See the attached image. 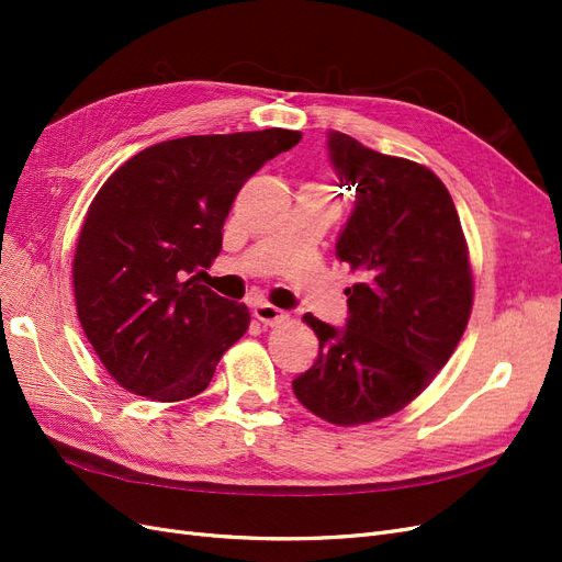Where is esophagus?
Segmentation results:
<instances>
[{
  "label": "esophagus",
  "mask_w": 562,
  "mask_h": 562,
  "mask_svg": "<svg viewBox=\"0 0 562 562\" xmlns=\"http://www.w3.org/2000/svg\"><path fill=\"white\" fill-rule=\"evenodd\" d=\"M252 316L258 318L262 326H279V323L288 318V314L274 307V304H252Z\"/></svg>",
  "instance_id": "esophagus-1"
}]
</instances>
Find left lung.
<instances>
[{"label":"left lung","mask_w":562,"mask_h":562,"mask_svg":"<svg viewBox=\"0 0 562 562\" xmlns=\"http://www.w3.org/2000/svg\"><path fill=\"white\" fill-rule=\"evenodd\" d=\"M330 157L353 213L337 260L359 279L335 330L312 314L316 363L293 382L297 401L335 427L396 415L427 389L462 339L473 271L448 187L431 168L330 133Z\"/></svg>","instance_id":"1"}]
</instances>
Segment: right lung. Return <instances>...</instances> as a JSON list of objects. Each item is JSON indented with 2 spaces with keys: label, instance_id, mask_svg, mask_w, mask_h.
I'll list each match as a JSON object with an SVG mask.
<instances>
[{
  "label": "right lung",
  "instance_id": "obj_1",
  "mask_svg": "<svg viewBox=\"0 0 562 562\" xmlns=\"http://www.w3.org/2000/svg\"><path fill=\"white\" fill-rule=\"evenodd\" d=\"M300 131L187 135L151 145L103 182L72 260L77 316L100 363L135 396L201 394L250 326L246 304L199 283L223 248L244 182Z\"/></svg>",
  "mask_w": 562,
  "mask_h": 562
}]
</instances>
